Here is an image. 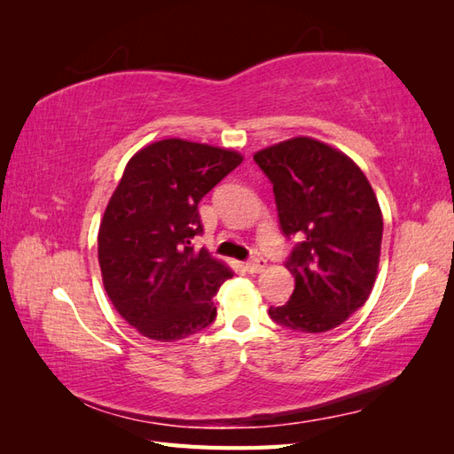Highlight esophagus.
<instances>
[{
	"mask_svg": "<svg viewBox=\"0 0 454 454\" xmlns=\"http://www.w3.org/2000/svg\"><path fill=\"white\" fill-rule=\"evenodd\" d=\"M263 269H265V259H262V257H254L246 263L247 273H259V271H263Z\"/></svg>",
	"mask_w": 454,
	"mask_h": 454,
	"instance_id": "esophagus-1",
	"label": "esophagus"
}]
</instances>
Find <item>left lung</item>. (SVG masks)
I'll return each instance as SVG.
<instances>
[{
    "label": "left lung",
    "instance_id": "left-lung-1",
    "mask_svg": "<svg viewBox=\"0 0 454 454\" xmlns=\"http://www.w3.org/2000/svg\"><path fill=\"white\" fill-rule=\"evenodd\" d=\"M254 160L273 183L283 234L296 238L285 263L294 291L269 316L293 332L333 330L366 302L379 271L382 212L371 183L343 152L308 137Z\"/></svg>",
    "mask_w": 454,
    "mask_h": 454
}]
</instances>
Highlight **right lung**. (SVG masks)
<instances>
[{
	"label": "right lung",
	"instance_id": "1",
	"mask_svg": "<svg viewBox=\"0 0 454 454\" xmlns=\"http://www.w3.org/2000/svg\"><path fill=\"white\" fill-rule=\"evenodd\" d=\"M242 160L234 150L168 138L124 168L98 252L113 306L144 337L177 341L215 322V294L234 273L191 239L202 234L200 199Z\"/></svg>",
	"mask_w": 454,
	"mask_h": 454
}]
</instances>
